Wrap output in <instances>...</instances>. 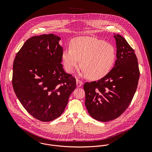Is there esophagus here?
I'll list each match as a JSON object with an SVG mask.
<instances>
[{"instance_id":"obj_1","label":"esophagus","mask_w":152,"mask_h":152,"mask_svg":"<svg viewBox=\"0 0 152 152\" xmlns=\"http://www.w3.org/2000/svg\"><path fill=\"white\" fill-rule=\"evenodd\" d=\"M83 84V82L80 80H77V87H81Z\"/></svg>"}]
</instances>
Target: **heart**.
I'll return each instance as SVG.
<instances>
[{
    "mask_svg": "<svg viewBox=\"0 0 152 152\" xmlns=\"http://www.w3.org/2000/svg\"><path fill=\"white\" fill-rule=\"evenodd\" d=\"M70 48L62 53L65 69L70 73L80 64L84 68L83 75L98 80L108 74L113 64L115 53L113 47L92 37H79L72 39Z\"/></svg>",
    "mask_w": 152,
    "mask_h": 152,
    "instance_id": "1",
    "label": "heart"
}]
</instances>
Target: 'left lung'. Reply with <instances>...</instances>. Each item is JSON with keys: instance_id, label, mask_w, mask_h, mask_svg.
Masks as SVG:
<instances>
[{"instance_id": "8db88e82", "label": "left lung", "mask_w": 152, "mask_h": 152, "mask_svg": "<svg viewBox=\"0 0 152 152\" xmlns=\"http://www.w3.org/2000/svg\"><path fill=\"white\" fill-rule=\"evenodd\" d=\"M117 47L113 68L98 81L86 83L85 105L95 119L108 122L120 116L136 92L140 71L134 51L121 35L114 36Z\"/></svg>"}]
</instances>
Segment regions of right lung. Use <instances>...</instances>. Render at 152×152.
Here are the masks:
<instances>
[{"label":"right lung","instance_id":"right-lung-1","mask_svg":"<svg viewBox=\"0 0 152 152\" xmlns=\"http://www.w3.org/2000/svg\"><path fill=\"white\" fill-rule=\"evenodd\" d=\"M60 37L54 34L28 39L16 54L12 86L24 109L43 122L53 121L64 112L76 80L64 71Z\"/></svg>","mask_w":152,"mask_h":152}]
</instances>
